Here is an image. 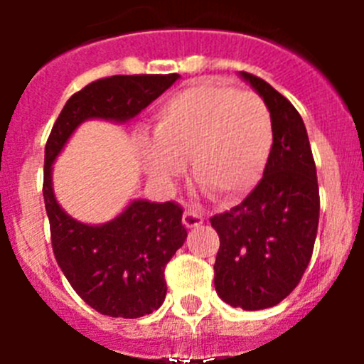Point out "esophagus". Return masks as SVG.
Instances as JSON below:
<instances>
[{"instance_id": "1", "label": "esophagus", "mask_w": 364, "mask_h": 364, "mask_svg": "<svg viewBox=\"0 0 364 364\" xmlns=\"http://www.w3.org/2000/svg\"><path fill=\"white\" fill-rule=\"evenodd\" d=\"M182 222H184L186 228H198L202 222H204V218H202V215L198 213L197 210L188 208V210L184 211V215H182Z\"/></svg>"}]
</instances>
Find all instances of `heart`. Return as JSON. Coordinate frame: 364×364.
<instances>
[{
    "instance_id": "b5f03b06",
    "label": "heart",
    "mask_w": 364,
    "mask_h": 364,
    "mask_svg": "<svg viewBox=\"0 0 364 364\" xmlns=\"http://www.w3.org/2000/svg\"><path fill=\"white\" fill-rule=\"evenodd\" d=\"M273 146L268 105L226 83L198 82L167 98L154 114V140L142 147L147 171L171 184L191 160L193 178L222 204L259 184Z\"/></svg>"
}]
</instances>
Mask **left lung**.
Wrapping results in <instances>:
<instances>
[{"label":"left lung","instance_id":"1","mask_svg":"<svg viewBox=\"0 0 364 364\" xmlns=\"http://www.w3.org/2000/svg\"><path fill=\"white\" fill-rule=\"evenodd\" d=\"M240 76L268 105L273 146L255 189L239 205L211 217L220 239L215 290L230 306L264 310L288 297L310 264L319 226V186L297 109L259 76Z\"/></svg>","mask_w":364,"mask_h":364}]
</instances>
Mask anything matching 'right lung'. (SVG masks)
Instances as JSON below:
<instances>
[{"label": "right lung", "instance_id": "right-lung-1", "mask_svg": "<svg viewBox=\"0 0 364 364\" xmlns=\"http://www.w3.org/2000/svg\"><path fill=\"white\" fill-rule=\"evenodd\" d=\"M178 74H134L96 80L74 92L45 146L43 198L58 266L74 291L109 317L136 319L166 299L164 269L188 231L175 202L133 200L118 217L91 226L69 217L53 189V164L80 124L127 122L178 80Z\"/></svg>", "mask_w": 364, "mask_h": 364}]
</instances>
